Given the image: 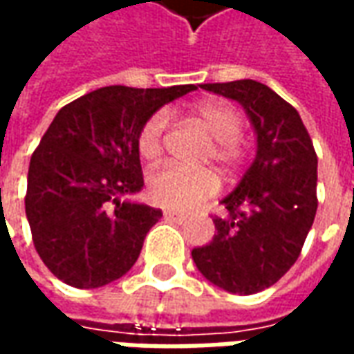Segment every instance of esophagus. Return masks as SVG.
Returning <instances> with one entry per match:
<instances>
[{"label":"esophagus","instance_id":"esophagus-1","mask_svg":"<svg viewBox=\"0 0 354 354\" xmlns=\"http://www.w3.org/2000/svg\"><path fill=\"white\" fill-rule=\"evenodd\" d=\"M165 220H169V222H176V223H184L185 222V216L180 214V212H174V210H165Z\"/></svg>","mask_w":354,"mask_h":354}]
</instances>
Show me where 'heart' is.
I'll list each match as a JSON object with an SVG mask.
<instances>
[{
	"instance_id": "obj_1",
	"label": "heart",
	"mask_w": 354,
	"mask_h": 354,
	"mask_svg": "<svg viewBox=\"0 0 354 354\" xmlns=\"http://www.w3.org/2000/svg\"><path fill=\"white\" fill-rule=\"evenodd\" d=\"M197 123L214 140L208 157L214 159L223 172H235L246 159V144L241 140L243 117L225 102L208 100L193 109ZM169 124L165 111H155L140 127L136 147L142 159L155 161L162 153V138ZM218 192V178L210 170L178 169L172 165L161 167L147 178V197L157 207L187 212L197 208Z\"/></svg>"
}]
</instances>
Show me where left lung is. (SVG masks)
I'll return each instance as SVG.
<instances>
[{
    "mask_svg": "<svg viewBox=\"0 0 354 354\" xmlns=\"http://www.w3.org/2000/svg\"><path fill=\"white\" fill-rule=\"evenodd\" d=\"M201 88L243 104L258 134V153L235 192L212 216L216 233L193 261L208 281L250 296L273 286L301 254L317 214V153L296 108L252 80Z\"/></svg>",
    "mask_w": 354,
    "mask_h": 354,
    "instance_id": "1",
    "label": "left lung"
}]
</instances>
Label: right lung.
<instances>
[{
    "instance_id": "1",
    "label": "right lung",
    "mask_w": 354,
    "mask_h": 354,
    "mask_svg": "<svg viewBox=\"0 0 354 354\" xmlns=\"http://www.w3.org/2000/svg\"><path fill=\"white\" fill-rule=\"evenodd\" d=\"M195 85L96 88L66 104L35 147L26 218L50 273L75 288H98L138 260L161 210L121 201L144 185L136 136L147 117Z\"/></svg>"
}]
</instances>
